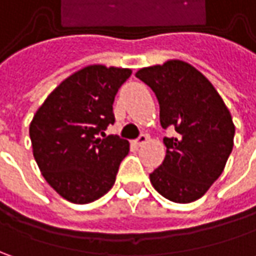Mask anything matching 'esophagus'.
<instances>
[{
  "instance_id": "34e87169",
  "label": "esophagus",
  "mask_w": 256,
  "mask_h": 256,
  "mask_svg": "<svg viewBox=\"0 0 256 256\" xmlns=\"http://www.w3.org/2000/svg\"><path fill=\"white\" fill-rule=\"evenodd\" d=\"M148 141V135H145V134H141L140 136H138V140H135V144L138 145V146H142L144 144Z\"/></svg>"
}]
</instances>
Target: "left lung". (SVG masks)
I'll return each mask as SVG.
<instances>
[{"mask_svg":"<svg viewBox=\"0 0 256 256\" xmlns=\"http://www.w3.org/2000/svg\"><path fill=\"white\" fill-rule=\"evenodd\" d=\"M135 76L156 95L162 128L172 126L178 134L164 138L165 160L150 181L172 202L200 200L232 152L235 125L230 110L208 78L181 60L141 68Z\"/></svg>","mask_w":256,"mask_h":256,"instance_id":"8db88e82","label":"left lung"}]
</instances>
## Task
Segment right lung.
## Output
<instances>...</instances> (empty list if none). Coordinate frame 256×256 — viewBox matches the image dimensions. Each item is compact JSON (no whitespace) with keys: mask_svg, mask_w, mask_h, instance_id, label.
<instances>
[{"mask_svg":"<svg viewBox=\"0 0 256 256\" xmlns=\"http://www.w3.org/2000/svg\"><path fill=\"white\" fill-rule=\"evenodd\" d=\"M130 68L88 65L65 78L30 124L38 168L58 195L90 204L112 188L130 142L116 135H96L114 124L112 104Z\"/></svg>","mask_w":256,"mask_h":256,"instance_id":"add662e5","label":"right lung"}]
</instances>
